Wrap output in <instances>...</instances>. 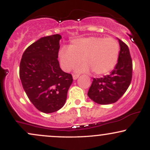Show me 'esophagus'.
I'll return each mask as SVG.
<instances>
[{
  "instance_id": "esophagus-1",
  "label": "esophagus",
  "mask_w": 150,
  "mask_h": 150,
  "mask_svg": "<svg viewBox=\"0 0 150 150\" xmlns=\"http://www.w3.org/2000/svg\"><path fill=\"white\" fill-rule=\"evenodd\" d=\"M79 74H75V75H73V79L74 80H77V78L79 77Z\"/></svg>"
}]
</instances>
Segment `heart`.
<instances>
[{"label":"heart","mask_w":150,"mask_h":150,"mask_svg":"<svg viewBox=\"0 0 150 150\" xmlns=\"http://www.w3.org/2000/svg\"><path fill=\"white\" fill-rule=\"evenodd\" d=\"M120 46L112 37H87L74 39L70 47L63 46L58 52L62 69L70 71L82 61L77 68L78 72L92 70L95 75H105L115 68L118 60Z\"/></svg>","instance_id":"obj_1"}]
</instances>
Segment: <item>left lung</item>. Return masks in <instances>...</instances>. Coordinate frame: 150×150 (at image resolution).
I'll return each instance as SVG.
<instances>
[{
  "label": "left lung",
  "instance_id": "8db88e82",
  "mask_svg": "<svg viewBox=\"0 0 150 150\" xmlns=\"http://www.w3.org/2000/svg\"><path fill=\"white\" fill-rule=\"evenodd\" d=\"M120 53L118 63L109 75L100 78H93L87 95L99 104L116 102L130 85L132 77V61L128 46L118 39Z\"/></svg>",
  "mask_w": 150,
  "mask_h": 150
}]
</instances>
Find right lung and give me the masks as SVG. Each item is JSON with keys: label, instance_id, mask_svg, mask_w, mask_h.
<instances>
[{"label": "right lung", "instance_id": "1", "mask_svg": "<svg viewBox=\"0 0 150 150\" xmlns=\"http://www.w3.org/2000/svg\"><path fill=\"white\" fill-rule=\"evenodd\" d=\"M60 34L39 39L26 49L20 64L22 87L31 102L42 112H56L65 104L73 82L58 60Z\"/></svg>", "mask_w": 150, "mask_h": 150}]
</instances>
